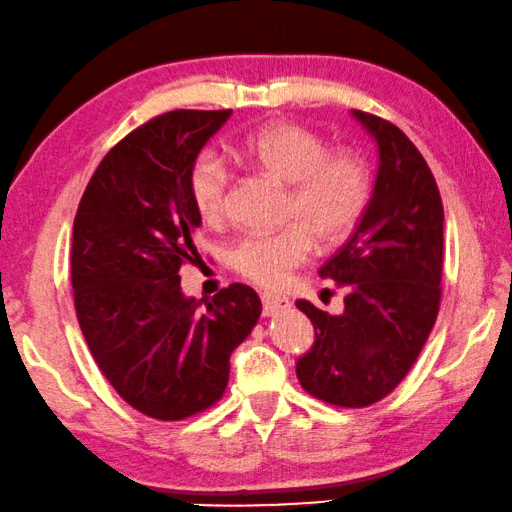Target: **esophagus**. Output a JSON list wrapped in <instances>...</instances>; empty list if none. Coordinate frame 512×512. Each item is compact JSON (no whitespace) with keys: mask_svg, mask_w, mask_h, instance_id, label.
<instances>
[{"mask_svg":"<svg viewBox=\"0 0 512 512\" xmlns=\"http://www.w3.org/2000/svg\"><path fill=\"white\" fill-rule=\"evenodd\" d=\"M261 300H263V313H265V316H277V313L286 311L288 306H290V302L286 300V297L272 295V293H263Z\"/></svg>","mask_w":512,"mask_h":512,"instance_id":"1","label":"esophagus"}]
</instances>
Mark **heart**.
I'll list each match as a JSON object with an SVG mask.
<instances>
[{
    "instance_id": "obj_1",
    "label": "heart",
    "mask_w": 512,
    "mask_h": 512,
    "mask_svg": "<svg viewBox=\"0 0 512 512\" xmlns=\"http://www.w3.org/2000/svg\"><path fill=\"white\" fill-rule=\"evenodd\" d=\"M240 155L286 183V229L249 233L231 251L233 270L263 288H281L309 261L316 240L336 242L364 217L371 201V174L352 153H329L327 141L295 123H272L240 141ZM231 171L215 153H201L190 169V199L206 224L222 222Z\"/></svg>"
}]
</instances>
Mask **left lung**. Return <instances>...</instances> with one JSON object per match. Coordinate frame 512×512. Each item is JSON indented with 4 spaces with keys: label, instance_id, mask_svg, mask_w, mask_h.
<instances>
[{
    "label": "left lung",
    "instance_id": "left-lung-1",
    "mask_svg": "<svg viewBox=\"0 0 512 512\" xmlns=\"http://www.w3.org/2000/svg\"><path fill=\"white\" fill-rule=\"evenodd\" d=\"M380 151L373 196L348 242L320 267L345 288L341 316L297 300L316 343L297 380L336 407H368L403 382L426 345L442 300L444 206L435 176L407 135L352 109Z\"/></svg>",
    "mask_w": 512,
    "mask_h": 512
}]
</instances>
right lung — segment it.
<instances>
[{
  "label": "right lung",
  "mask_w": 512,
  "mask_h": 512,
  "mask_svg": "<svg viewBox=\"0 0 512 512\" xmlns=\"http://www.w3.org/2000/svg\"><path fill=\"white\" fill-rule=\"evenodd\" d=\"M229 116L176 109L139 125L102 157L75 215L77 322L107 382L151 419L180 421L215 405L231 352L263 311L245 283L222 288L206 309L180 290L178 270L201 258L190 169Z\"/></svg>",
  "instance_id": "add662e5"
}]
</instances>
